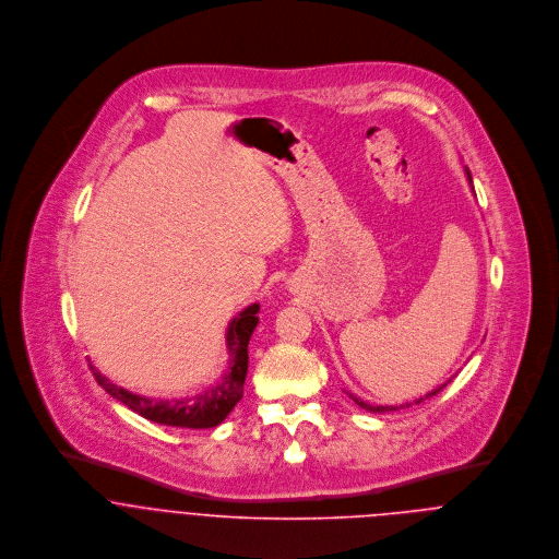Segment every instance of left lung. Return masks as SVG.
I'll return each instance as SVG.
<instances>
[{
	"mask_svg": "<svg viewBox=\"0 0 559 559\" xmlns=\"http://www.w3.org/2000/svg\"><path fill=\"white\" fill-rule=\"evenodd\" d=\"M467 178H469V182H472V174H469V169H467ZM450 383V381H448ZM448 383H443V385H439L437 390H432V392H428L424 399L415 400V404H419L421 400L432 399V396H437ZM350 399L355 400V404H359L361 408H366V411H370V413H388V411H399V406H372V404H368L366 400L357 399V396H353V394H348ZM406 406H411V404H406ZM400 408H404V404H400Z\"/></svg>",
	"mask_w": 559,
	"mask_h": 559,
	"instance_id": "8db88e82",
	"label": "left lung"
}]
</instances>
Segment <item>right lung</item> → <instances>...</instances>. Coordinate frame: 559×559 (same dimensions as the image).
I'll use <instances>...</instances> for the list:
<instances>
[{
  "label": "right lung",
  "instance_id": "right-lung-1",
  "mask_svg": "<svg viewBox=\"0 0 559 559\" xmlns=\"http://www.w3.org/2000/svg\"><path fill=\"white\" fill-rule=\"evenodd\" d=\"M258 310L260 306L251 304L230 322L226 333L228 353H230L228 370L217 385L204 390L202 394L187 396V399H146L114 385L94 366H90L92 374L109 396L120 400L131 411L140 413L151 421H157L163 426H176V428H213L222 424L230 415V411L237 406V402L242 399V385H245L247 364H249L247 344L258 324V317H255Z\"/></svg>",
  "mask_w": 559,
  "mask_h": 559
}]
</instances>
